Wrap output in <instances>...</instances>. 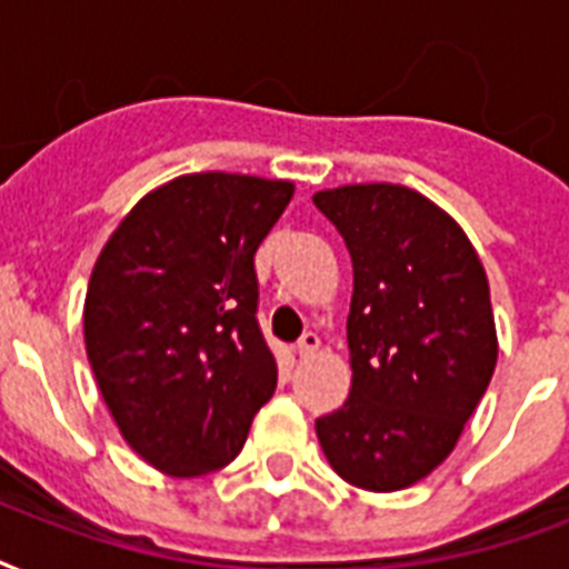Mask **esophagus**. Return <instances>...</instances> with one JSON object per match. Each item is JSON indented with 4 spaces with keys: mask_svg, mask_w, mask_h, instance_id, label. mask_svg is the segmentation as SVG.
I'll list each match as a JSON object with an SVG mask.
<instances>
[{
    "mask_svg": "<svg viewBox=\"0 0 569 569\" xmlns=\"http://www.w3.org/2000/svg\"><path fill=\"white\" fill-rule=\"evenodd\" d=\"M319 333H312V330H307V333H303L301 339H298V346H295V351H298V355L301 357H312L316 355V351H319Z\"/></svg>",
    "mask_w": 569,
    "mask_h": 569,
    "instance_id": "1",
    "label": "esophagus"
}]
</instances>
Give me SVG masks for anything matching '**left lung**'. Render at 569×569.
<instances>
[{"mask_svg": "<svg viewBox=\"0 0 569 569\" xmlns=\"http://www.w3.org/2000/svg\"><path fill=\"white\" fill-rule=\"evenodd\" d=\"M312 203L355 266L351 392L316 433L348 485L405 490L449 458L493 378L487 274L463 230L419 191L342 186Z\"/></svg>", "mask_w": 569, "mask_h": 569, "instance_id": "obj_1", "label": "left lung"}]
</instances>
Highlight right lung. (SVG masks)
<instances>
[{
  "instance_id": "1",
  "label": "right lung",
  "mask_w": 569,
  "mask_h": 569,
  "mask_svg": "<svg viewBox=\"0 0 569 569\" xmlns=\"http://www.w3.org/2000/svg\"><path fill=\"white\" fill-rule=\"evenodd\" d=\"M292 182L189 173L111 232L84 295V348L123 440L168 476L227 467L277 387L253 253Z\"/></svg>"
}]
</instances>
